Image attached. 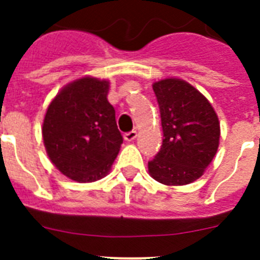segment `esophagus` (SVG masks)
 I'll return each instance as SVG.
<instances>
[{"label":"esophagus","instance_id":"esophagus-1","mask_svg":"<svg viewBox=\"0 0 260 260\" xmlns=\"http://www.w3.org/2000/svg\"><path fill=\"white\" fill-rule=\"evenodd\" d=\"M135 138H137V132H135V130L128 132L125 134V141H127V142H132V141H134Z\"/></svg>","mask_w":260,"mask_h":260}]
</instances>
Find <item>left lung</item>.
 <instances>
[{
	"label": "left lung",
	"instance_id": "left-lung-1",
	"mask_svg": "<svg viewBox=\"0 0 260 260\" xmlns=\"http://www.w3.org/2000/svg\"><path fill=\"white\" fill-rule=\"evenodd\" d=\"M159 106L164 141L150 175L167 186L197 181L211 164L219 146L218 115L206 96L186 81L166 78L153 85Z\"/></svg>",
	"mask_w": 260,
	"mask_h": 260
}]
</instances>
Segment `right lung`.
I'll return each instance as SVG.
<instances>
[{"instance_id":"1","label":"right lung","mask_w":260,"mask_h":260,"mask_svg":"<svg viewBox=\"0 0 260 260\" xmlns=\"http://www.w3.org/2000/svg\"><path fill=\"white\" fill-rule=\"evenodd\" d=\"M109 82L83 77L66 85L49 105L42 137L58 170L87 183L106 177L123 142L115 110L107 101Z\"/></svg>"}]
</instances>
